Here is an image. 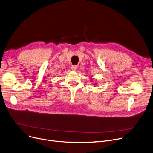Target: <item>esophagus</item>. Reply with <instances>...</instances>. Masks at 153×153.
<instances>
[{"instance_id":"1","label":"esophagus","mask_w":153,"mask_h":153,"mask_svg":"<svg viewBox=\"0 0 153 153\" xmlns=\"http://www.w3.org/2000/svg\"><path fill=\"white\" fill-rule=\"evenodd\" d=\"M77 69V65H72V67H71V69H72V71H76Z\"/></svg>"}]
</instances>
